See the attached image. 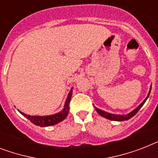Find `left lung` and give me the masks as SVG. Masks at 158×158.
I'll list each match as a JSON object with an SVG mask.
<instances>
[{
  "label": "left lung",
  "instance_id": "obj_1",
  "mask_svg": "<svg viewBox=\"0 0 158 158\" xmlns=\"http://www.w3.org/2000/svg\"><path fill=\"white\" fill-rule=\"evenodd\" d=\"M151 89H152L150 88L149 94H148V97L146 98V99H145L144 101L142 103L140 104V105L136 108V109H135L133 111H131V112L127 114V115H114V114H110V113L106 112V111H104V110H100V109H98V108H96V110L98 111V113H99V115H101L102 116L106 118V119H108V120H115V121H124V120H129V119H130L131 117H133V116H134V115H135V114L139 111V109L142 107L143 105L145 103V102H146V100H147L148 96H149L150 93H151Z\"/></svg>",
  "mask_w": 158,
  "mask_h": 158
}]
</instances>
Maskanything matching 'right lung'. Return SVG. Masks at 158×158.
Segmentation results:
<instances>
[{
	"label": "right lung",
	"instance_id": "right-lung-1",
	"mask_svg": "<svg viewBox=\"0 0 158 158\" xmlns=\"http://www.w3.org/2000/svg\"><path fill=\"white\" fill-rule=\"evenodd\" d=\"M72 96V89L70 90V92L68 94V97H67L66 102H65V104H64V108L60 111V112L57 113V114H55V115H48V116H31V115H26L24 113L19 112L25 116L27 119L30 120L31 122L34 124L36 125H38V126H41V127H45V126H50V125H54L57 123L60 122L63 120L65 119V117L68 115V112H69V102H70V99H71Z\"/></svg>",
	"mask_w": 158,
	"mask_h": 158
}]
</instances>
